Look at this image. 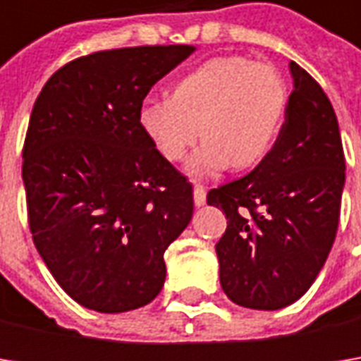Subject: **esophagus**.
Returning <instances> with one entry per match:
<instances>
[{
  "mask_svg": "<svg viewBox=\"0 0 361 361\" xmlns=\"http://www.w3.org/2000/svg\"><path fill=\"white\" fill-rule=\"evenodd\" d=\"M192 199H195L197 207H202L207 202V190H204L202 185H195V188H192Z\"/></svg>",
  "mask_w": 361,
  "mask_h": 361,
  "instance_id": "obj_1",
  "label": "esophagus"
}]
</instances>
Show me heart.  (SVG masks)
Segmentation results:
<instances>
[{
	"label": "heart",
	"mask_w": 361,
	"mask_h": 361,
	"mask_svg": "<svg viewBox=\"0 0 361 361\" xmlns=\"http://www.w3.org/2000/svg\"><path fill=\"white\" fill-rule=\"evenodd\" d=\"M287 108L279 72L243 56H219L176 80L173 98H148L138 124L166 160H188L192 174H213L233 166L247 171L271 152Z\"/></svg>",
	"instance_id": "obj_1"
}]
</instances>
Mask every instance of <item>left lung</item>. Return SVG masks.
I'll return each mask as SVG.
<instances>
[{
	"mask_svg": "<svg viewBox=\"0 0 361 361\" xmlns=\"http://www.w3.org/2000/svg\"><path fill=\"white\" fill-rule=\"evenodd\" d=\"M271 152L207 202L227 216L215 245L227 298L251 310H281L315 281L338 233L345 159L331 102L301 66Z\"/></svg>",
	"mask_w": 361,
	"mask_h": 361,
	"instance_id": "obj_1",
	"label": "left lung"
}]
</instances>
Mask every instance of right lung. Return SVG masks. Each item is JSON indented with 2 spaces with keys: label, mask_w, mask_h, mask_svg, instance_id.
<instances>
[{
  "label": "right lung",
  "mask_w": 361,
  "mask_h": 361,
  "mask_svg": "<svg viewBox=\"0 0 361 361\" xmlns=\"http://www.w3.org/2000/svg\"><path fill=\"white\" fill-rule=\"evenodd\" d=\"M195 51L138 46L60 68L35 100L23 187L35 249L63 291L100 313L138 310L164 285V251L192 216V185L138 124L150 88Z\"/></svg>",
  "instance_id": "right-lung-1"
}]
</instances>
